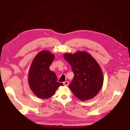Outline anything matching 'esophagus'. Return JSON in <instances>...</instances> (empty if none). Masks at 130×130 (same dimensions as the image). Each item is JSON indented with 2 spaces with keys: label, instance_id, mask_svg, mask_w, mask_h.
I'll return each mask as SVG.
<instances>
[{
  "label": "esophagus",
  "instance_id": "obj_1",
  "mask_svg": "<svg viewBox=\"0 0 130 130\" xmlns=\"http://www.w3.org/2000/svg\"><path fill=\"white\" fill-rule=\"evenodd\" d=\"M63 84L65 86H68V85H69V82H64L63 83Z\"/></svg>",
  "mask_w": 130,
  "mask_h": 130
}]
</instances>
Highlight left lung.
I'll use <instances>...</instances> for the list:
<instances>
[{
  "label": "left lung",
  "instance_id": "8db88e82",
  "mask_svg": "<svg viewBox=\"0 0 130 130\" xmlns=\"http://www.w3.org/2000/svg\"><path fill=\"white\" fill-rule=\"evenodd\" d=\"M64 57L74 74L69 87L75 96L82 101L96 96L103 84V72L96 60L85 51L65 54Z\"/></svg>",
  "mask_w": 130,
  "mask_h": 130
}]
</instances>
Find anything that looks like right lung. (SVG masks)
<instances>
[{
    "label": "right lung",
    "mask_w": 130,
    "mask_h": 130,
    "mask_svg": "<svg viewBox=\"0 0 130 130\" xmlns=\"http://www.w3.org/2000/svg\"><path fill=\"white\" fill-rule=\"evenodd\" d=\"M55 58L48 51L39 52L34 58L28 74V84L31 90L40 99H47L54 95L61 83L57 82L55 73L49 67Z\"/></svg>",
    "instance_id": "add662e5"
}]
</instances>
